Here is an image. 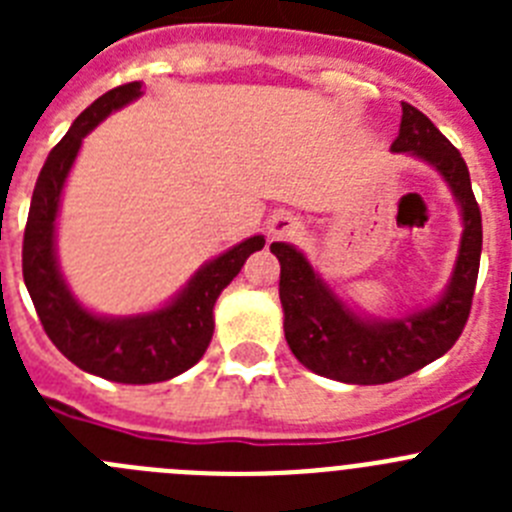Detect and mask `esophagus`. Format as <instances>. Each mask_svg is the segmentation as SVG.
<instances>
[{"label": "esophagus", "mask_w": 512, "mask_h": 512, "mask_svg": "<svg viewBox=\"0 0 512 512\" xmlns=\"http://www.w3.org/2000/svg\"><path fill=\"white\" fill-rule=\"evenodd\" d=\"M302 230L300 217H295L292 212H277V215L269 220V235L277 238V241H287V238H295Z\"/></svg>", "instance_id": "34e87169"}]
</instances>
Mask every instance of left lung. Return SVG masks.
I'll list each match as a JSON object with an SVG mask.
<instances>
[{"label": "left lung", "instance_id": "left-lung-1", "mask_svg": "<svg viewBox=\"0 0 512 512\" xmlns=\"http://www.w3.org/2000/svg\"><path fill=\"white\" fill-rule=\"evenodd\" d=\"M395 153H413L436 166L454 189L464 212L459 259L446 295L428 310L405 320H364L310 269L297 248L271 243L279 259V300L284 336L300 364L320 377L346 384H387L418 372L459 341L469 320L482 253V212L474 200L469 169L449 138L413 104L402 102Z\"/></svg>", "mask_w": 512, "mask_h": 512}]
</instances>
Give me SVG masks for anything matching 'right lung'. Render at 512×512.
<instances>
[{
  "mask_svg": "<svg viewBox=\"0 0 512 512\" xmlns=\"http://www.w3.org/2000/svg\"><path fill=\"white\" fill-rule=\"evenodd\" d=\"M143 94V81L110 89L74 120L45 158L22 238V277L33 297L40 325L71 364L89 374L122 384L166 382L187 372L210 346L212 307L217 295L233 282L253 251L264 248V235H253L228 253L202 266L189 287L164 310L138 318L107 320L87 312L63 284L53 253V228L61 189L79 153L81 138L112 110Z\"/></svg>",
  "mask_w": 512,
  "mask_h": 512,
  "instance_id": "1",
  "label": "right lung"
}]
</instances>
